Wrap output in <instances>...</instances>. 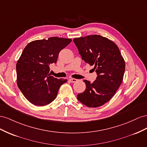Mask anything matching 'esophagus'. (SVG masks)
<instances>
[{"instance_id": "34e87169", "label": "esophagus", "mask_w": 147, "mask_h": 147, "mask_svg": "<svg viewBox=\"0 0 147 147\" xmlns=\"http://www.w3.org/2000/svg\"><path fill=\"white\" fill-rule=\"evenodd\" d=\"M78 80L76 79H74V78H70L69 79V81L70 82H72V83H74V82H76Z\"/></svg>"}]
</instances>
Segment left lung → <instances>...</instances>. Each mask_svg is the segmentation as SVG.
Listing matches in <instances>:
<instances>
[{
  "label": "left lung",
  "mask_w": 147,
  "mask_h": 147,
  "mask_svg": "<svg viewBox=\"0 0 147 147\" xmlns=\"http://www.w3.org/2000/svg\"><path fill=\"white\" fill-rule=\"evenodd\" d=\"M82 59L94 66L97 74L96 80H87L86 90L77 98L88 107L96 108L108 102L118 89L123 81L125 61L117 45L107 37L89 35L73 39Z\"/></svg>",
  "instance_id": "obj_1"
}]
</instances>
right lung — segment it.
Returning a JSON list of instances; mask_svg holds the SVG:
<instances>
[{
	"label": "right lung",
	"mask_w": 147,
	"mask_h": 147,
	"mask_svg": "<svg viewBox=\"0 0 147 147\" xmlns=\"http://www.w3.org/2000/svg\"><path fill=\"white\" fill-rule=\"evenodd\" d=\"M71 39L52 37L29 42L16 63V82L26 98L37 106H45L57 97L60 86L67 79L49 74V65L56 63L58 53Z\"/></svg>",
	"instance_id": "obj_1"
}]
</instances>
